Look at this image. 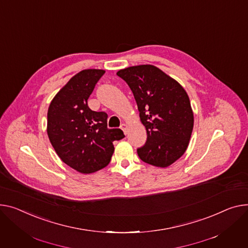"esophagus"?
<instances>
[{"instance_id":"1","label":"esophagus","mask_w":248,"mask_h":248,"mask_svg":"<svg viewBox=\"0 0 248 248\" xmlns=\"http://www.w3.org/2000/svg\"><path fill=\"white\" fill-rule=\"evenodd\" d=\"M121 128L124 130V133L126 135L127 134V128H128V126H127V124H123L122 125H121Z\"/></svg>"}]
</instances>
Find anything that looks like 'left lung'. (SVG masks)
<instances>
[{
	"instance_id": "left-lung-1",
	"label": "left lung",
	"mask_w": 248,
	"mask_h": 248,
	"mask_svg": "<svg viewBox=\"0 0 248 248\" xmlns=\"http://www.w3.org/2000/svg\"><path fill=\"white\" fill-rule=\"evenodd\" d=\"M135 96L147 139L138 148L140 158L157 168H168L183 155L193 128L189 97L178 82L152 64L120 70Z\"/></svg>"
}]
</instances>
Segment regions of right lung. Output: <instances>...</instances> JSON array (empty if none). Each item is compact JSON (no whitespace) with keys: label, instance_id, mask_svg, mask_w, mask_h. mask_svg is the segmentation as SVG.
Listing matches in <instances>:
<instances>
[{"label":"right lung","instance_id":"right-lung-1","mask_svg":"<svg viewBox=\"0 0 248 248\" xmlns=\"http://www.w3.org/2000/svg\"><path fill=\"white\" fill-rule=\"evenodd\" d=\"M104 70L89 69L75 75L55 95L47 109L46 133L60 158L81 173L106 168L114 147L124 138L120 128H108V114L93 111L88 98Z\"/></svg>","mask_w":248,"mask_h":248}]
</instances>
